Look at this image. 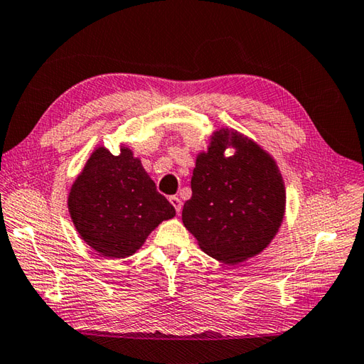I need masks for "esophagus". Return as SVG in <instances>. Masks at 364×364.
Returning <instances> with one entry per match:
<instances>
[{
	"label": "esophagus",
	"instance_id": "esophagus-1",
	"mask_svg": "<svg viewBox=\"0 0 364 364\" xmlns=\"http://www.w3.org/2000/svg\"><path fill=\"white\" fill-rule=\"evenodd\" d=\"M168 201L172 203V206L175 208L176 214L180 215V213H181V208H183V203H181V200H180L178 197H171V198H168Z\"/></svg>",
	"mask_w": 364,
	"mask_h": 364
}]
</instances>
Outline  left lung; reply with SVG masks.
<instances>
[{
	"label": "left lung",
	"instance_id": "8db88e82",
	"mask_svg": "<svg viewBox=\"0 0 364 364\" xmlns=\"http://www.w3.org/2000/svg\"><path fill=\"white\" fill-rule=\"evenodd\" d=\"M226 148L235 149L231 157ZM191 188L183 223L208 256L225 264L264 251L284 220L281 171L257 142L235 130L214 132L208 151L197 155Z\"/></svg>",
	"mask_w": 364,
	"mask_h": 364
}]
</instances>
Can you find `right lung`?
<instances>
[{"mask_svg": "<svg viewBox=\"0 0 364 364\" xmlns=\"http://www.w3.org/2000/svg\"><path fill=\"white\" fill-rule=\"evenodd\" d=\"M68 209L85 243L112 259L134 255L159 223L175 217V208L125 146L119 155L104 146L92 151L71 186Z\"/></svg>", "mask_w": 364, "mask_h": 364, "instance_id": "right-lung-1", "label": "right lung"}]
</instances>
